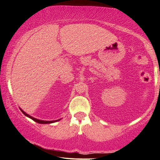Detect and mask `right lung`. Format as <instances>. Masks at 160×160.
I'll return each instance as SVG.
<instances>
[{"instance_id":"1","label":"right lung","mask_w":160,"mask_h":160,"mask_svg":"<svg viewBox=\"0 0 160 160\" xmlns=\"http://www.w3.org/2000/svg\"><path fill=\"white\" fill-rule=\"evenodd\" d=\"M20 111L22 112V113L24 114L26 116V117H28V118H31V119H32L33 121H35V122H37V123H42V124H48V123H55V122H57V121H60V120L61 119H59V120H57V121H41V120H39V119H36V118H33V117H32V116L31 115H28V114L27 113H26L25 112L22 110V109H21L20 108Z\"/></svg>"}]
</instances>
